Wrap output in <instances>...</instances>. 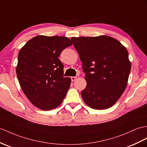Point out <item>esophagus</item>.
Wrapping results in <instances>:
<instances>
[{
    "label": "esophagus",
    "instance_id": "esophagus-1",
    "mask_svg": "<svg viewBox=\"0 0 147 147\" xmlns=\"http://www.w3.org/2000/svg\"><path fill=\"white\" fill-rule=\"evenodd\" d=\"M76 78H77V77H71V81L74 82V81H75V80H76Z\"/></svg>",
    "mask_w": 147,
    "mask_h": 147
}]
</instances>
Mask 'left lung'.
<instances>
[{"label": "left lung", "mask_w": 147, "mask_h": 147, "mask_svg": "<svg viewBox=\"0 0 147 147\" xmlns=\"http://www.w3.org/2000/svg\"><path fill=\"white\" fill-rule=\"evenodd\" d=\"M82 62L87 86L81 92L92 109L112 107L126 88L131 70L127 49L110 36L72 37Z\"/></svg>", "instance_id": "obj_1"}]
</instances>
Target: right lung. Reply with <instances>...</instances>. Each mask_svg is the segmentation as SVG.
<instances>
[{
  "instance_id": "obj_1",
  "label": "right lung",
  "mask_w": 147,
  "mask_h": 147,
  "mask_svg": "<svg viewBox=\"0 0 147 147\" xmlns=\"http://www.w3.org/2000/svg\"><path fill=\"white\" fill-rule=\"evenodd\" d=\"M72 45L65 37L38 35L20 50L16 73L24 94L32 104L51 110L61 104L71 79L63 77V65L58 57Z\"/></svg>"
}]
</instances>
